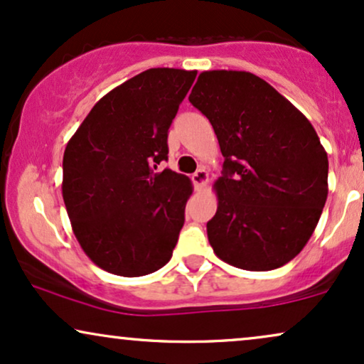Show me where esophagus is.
Wrapping results in <instances>:
<instances>
[{
	"instance_id": "1",
	"label": "esophagus",
	"mask_w": 364,
	"mask_h": 364,
	"mask_svg": "<svg viewBox=\"0 0 364 364\" xmlns=\"http://www.w3.org/2000/svg\"><path fill=\"white\" fill-rule=\"evenodd\" d=\"M191 179L196 190H201V188L206 185V181H208V173H206L205 168H200L195 174H193Z\"/></svg>"
}]
</instances>
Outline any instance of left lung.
<instances>
[{
	"label": "left lung",
	"instance_id": "obj_1",
	"mask_svg": "<svg viewBox=\"0 0 364 364\" xmlns=\"http://www.w3.org/2000/svg\"><path fill=\"white\" fill-rule=\"evenodd\" d=\"M190 102L225 158L206 223L216 257L254 272L285 265L309 242L328 198V153L314 127L250 72H201Z\"/></svg>",
	"mask_w": 364,
	"mask_h": 364
}]
</instances>
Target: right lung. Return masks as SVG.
<instances>
[{"mask_svg": "<svg viewBox=\"0 0 364 364\" xmlns=\"http://www.w3.org/2000/svg\"><path fill=\"white\" fill-rule=\"evenodd\" d=\"M196 70L149 68L105 94L63 153L62 195L82 250L105 272L166 265L185 223L190 178L171 169L168 129Z\"/></svg>", "mask_w": 364, "mask_h": 364, "instance_id": "obj_1", "label": "right lung"}]
</instances>
